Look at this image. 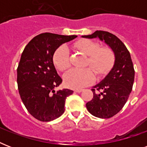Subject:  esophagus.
Segmentation results:
<instances>
[{"mask_svg": "<svg viewBox=\"0 0 147 147\" xmlns=\"http://www.w3.org/2000/svg\"><path fill=\"white\" fill-rule=\"evenodd\" d=\"M83 91V89H76L74 92H76V93H80V92H82Z\"/></svg>", "mask_w": 147, "mask_h": 147, "instance_id": "obj_1", "label": "esophagus"}]
</instances>
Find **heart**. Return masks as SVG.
<instances>
[{
	"mask_svg": "<svg viewBox=\"0 0 147 147\" xmlns=\"http://www.w3.org/2000/svg\"><path fill=\"white\" fill-rule=\"evenodd\" d=\"M78 50L88 55L85 66L92 67L98 76H103L111 69L114 64V53L108 47H101L98 42L91 40H81L75 43ZM53 62L60 71H65L70 67V55L66 46L62 45L55 50ZM92 69H73L64 75L65 85L71 88H82L92 85L95 80Z\"/></svg>",
	"mask_w": 147,
	"mask_h": 147,
	"instance_id": "1",
	"label": "heart"
}]
</instances>
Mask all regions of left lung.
<instances>
[{"label":"left lung","instance_id":"1","mask_svg":"<svg viewBox=\"0 0 147 147\" xmlns=\"http://www.w3.org/2000/svg\"><path fill=\"white\" fill-rule=\"evenodd\" d=\"M82 37L98 38L114 53V64L101 82L92 89L93 98L86 104L89 113L99 118H110L121 111L127 102L134 82V69L128 49L119 38L106 31L97 30Z\"/></svg>","mask_w":147,"mask_h":147}]
</instances>
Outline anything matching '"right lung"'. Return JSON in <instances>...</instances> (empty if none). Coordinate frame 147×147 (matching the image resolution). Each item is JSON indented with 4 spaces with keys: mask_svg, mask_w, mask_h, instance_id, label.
<instances>
[{
    "mask_svg": "<svg viewBox=\"0 0 147 147\" xmlns=\"http://www.w3.org/2000/svg\"><path fill=\"white\" fill-rule=\"evenodd\" d=\"M77 36L45 33L36 36L24 48L17 67V85L22 101L36 119L48 122L59 117L71 90L54 88L62 83L53 63L55 51Z\"/></svg>",
    "mask_w": 147,
    "mask_h": 147,
    "instance_id": "right-lung-1",
    "label": "right lung"
}]
</instances>
